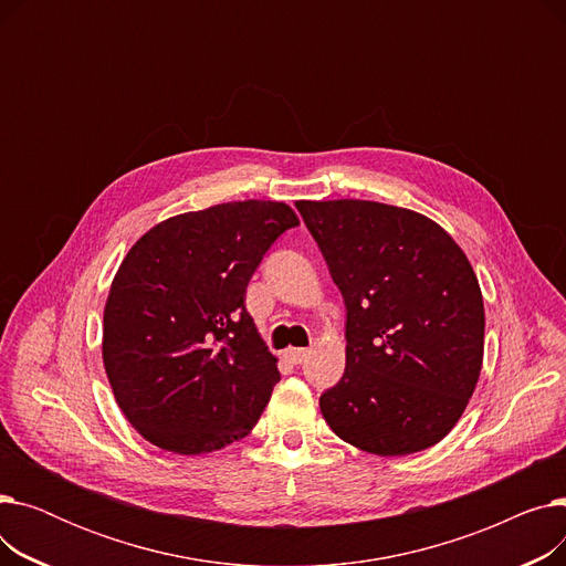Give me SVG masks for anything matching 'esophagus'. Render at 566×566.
<instances>
[{"label": "esophagus", "instance_id": "34e87169", "mask_svg": "<svg viewBox=\"0 0 566 566\" xmlns=\"http://www.w3.org/2000/svg\"><path fill=\"white\" fill-rule=\"evenodd\" d=\"M286 360L289 363H293V365H301V363H305L307 360V355H310V350L307 348H286Z\"/></svg>", "mask_w": 566, "mask_h": 566}]
</instances>
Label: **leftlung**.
Wrapping results in <instances>:
<instances>
[{
	"label": "left lung",
	"instance_id": "8db88e82",
	"mask_svg": "<svg viewBox=\"0 0 566 566\" xmlns=\"http://www.w3.org/2000/svg\"><path fill=\"white\" fill-rule=\"evenodd\" d=\"M346 305V369L318 399L331 429L378 457L448 436L478 388L484 298L454 238L410 208L295 201Z\"/></svg>",
	"mask_w": 566,
	"mask_h": 566
}]
</instances>
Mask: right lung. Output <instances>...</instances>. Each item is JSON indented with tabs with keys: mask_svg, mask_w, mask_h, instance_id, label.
<instances>
[{
	"mask_svg": "<svg viewBox=\"0 0 566 566\" xmlns=\"http://www.w3.org/2000/svg\"><path fill=\"white\" fill-rule=\"evenodd\" d=\"M295 224L284 201L218 203L148 229L118 265L103 365L126 420L156 448L208 454L259 422L280 371L245 289Z\"/></svg>",
	"mask_w": 566,
	"mask_h": 566,
	"instance_id": "add662e5",
	"label": "right lung"
}]
</instances>
